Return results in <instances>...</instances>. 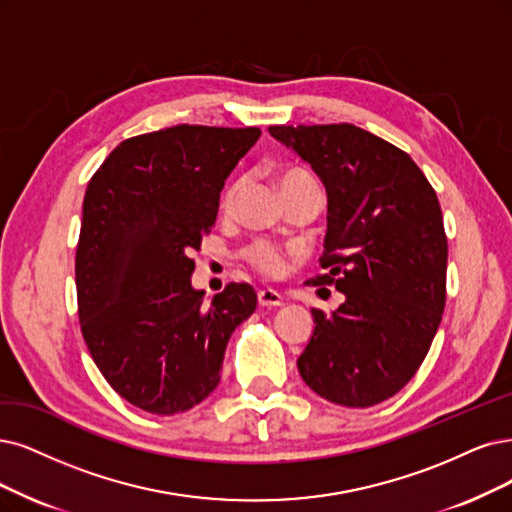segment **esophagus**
I'll list each match as a JSON object with an SVG mask.
<instances>
[{"label": "esophagus", "instance_id": "esophagus-1", "mask_svg": "<svg viewBox=\"0 0 512 512\" xmlns=\"http://www.w3.org/2000/svg\"><path fill=\"white\" fill-rule=\"evenodd\" d=\"M257 299H259V306H263V308H272V306H282V304H285V297H282V293H278L274 289H261L257 293Z\"/></svg>", "mask_w": 512, "mask_h": 512}]
</instances>
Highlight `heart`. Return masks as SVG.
Instances as JSON below:
<instances>
[{"label": "heart", "mask_w": 512, "mask_h": 512, "mask_svg": "<svg viewBox=\"0 0 512 512\" xmlns=\"http://www.w3.org/2000/svg\"><path fill=\"white\" fill-rule=\"evenodd\" d=\"M278 185H280V192H282V196H285V200H289V198H293L301 192H308V189H320L318 181L314 179L310 170L301 168V166L282 168L278 173ZM242 189H244V179L242 177L234 179L230 185L225 187L223 200H221L223 211H232ZM244 259L249 261L259 274H266V276H278L282 270L287 268L285 253H282L280 246L272 244L270 240L251 242L244 249Z\"/></svg>", "instance_id": "b5f03b06"}]
</instances>
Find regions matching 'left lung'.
<instances>
[{"instance_id": "left-lung-1", "label": "left lung", "mask_w": 512, "mask_h": 512, "mask_svg": "<svg viewBox=\"0 0 512 512\" xmlns=\"http://www.w3.org/2000/svg\"><path fill=\"white\" fill-rule=\"evenodd\" d=\"M327 187V238L314 287L346 301L312 308L314 333L297 358L304 382L344 407H371L420 369L447 299L441 204L403 149L354 124L270 126Z\"/></svg>"}]
</instances>
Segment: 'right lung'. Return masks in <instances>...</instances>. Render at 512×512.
I'll list each match as a JSON object with an SVG mask.
<instances>
[{"instance_id":"right-lung-1","label":"right lung","mask_w":512,"mask_h":512,"mask_svg":"<svg viewBox=\"0 0 512 512\" xmlns=\"http://www.w3.org/2000/svg\"><path fill=\"white\" fill-rule=\"evenodd\" d=\"M257 126L179 124L122 141L92 175L75 251L84 342L109 386L156 415L192 409L221 380L227 339L257 308L246 282L211 304L192 289L202 236Z\"/></svg>"}]
</instances>
